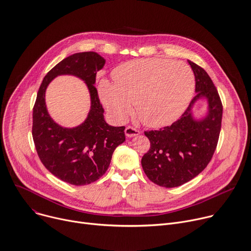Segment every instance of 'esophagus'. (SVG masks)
Here are the masks:
<instances>
[{
    "instance_id": "1",
    "label": "esophagus",
    "mask_w": 251,
    "mask_h": 251,
    "mask_svg": "<svg viewBox=\"0 0 251 251\" xmlns=\"http://www.w3.org/2000/svg\"><path fill=\"white\" fill-rule=\"evenodd\" d=\"M139 134H140V131H139V130L135 129V128H133V127H131V126H128V127L125 129V135L127 136V137H129V138L135 137V136H137V135H139Z\"/></svg>"
}]
</instances>
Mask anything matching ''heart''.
<instances>
[{
    "instance_id": "heart-1",
    "label": "heart",
    "mask_w": 251,
    "mask_h": 251,
    "mask_svg": "<svg viewBox=\"0 0 251 251\" xmlns=\"http://www.w3.org/2000/svg\"><path fill=\"white\" fill-rule=\"evenodd\" d=\"M114 84L102 80L99 97L111 117L125 121L136 104L139 119L152 128L168 126L187 109L195 89L191 68L168 59L125 63L113 73Z\"/></svg>"
}]
</instances>
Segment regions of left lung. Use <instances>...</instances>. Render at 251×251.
Returning <instances> with one entry per match:
<instances>
[{"mask_svg":"<svg viewBox=\"0 0 251 251\" xmlns=\"http://www.w3.org/2000/svg\"><path fill=\"white\" fill-rule=\"evenodd\" d=\"M195 76L196 96L180 119L160 130L146 131L150 149L141 160L147 177L155 184L172 188L186 183L207 166L219 138L222 104L217 90L203 68L188 61ZM205 99L207 114L193 115L196 102Z\"/></svg>","mask_w":251,"mask_h":251,"instance_id":"1","label":"left lung"}]
</instances>
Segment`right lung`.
<instances>
[{
  "label": "right lung",
  "instance_id": "add662e5",
  "mask_svg": "<svg viewBox=\"0 0 251 251\" xmlns=\"http://www.w3.org/2000/svg\"><path fill=\"white\" fill-rule=\"evenodd\" d=\"M105 62L96 52L76 53L65 58L44 77L33 108L32 135L40 160L54 176L76 186L88 185L103 176L114 150L125 141L124 126L114 127L106 123L94 86L96 74ZM62 75H75L84 80L90 94L87 118L73 128L56 124L46 105L49 84Z\"/></svg>",
  "mask_w": 251,
  "mask_h": 251
}]
</instances>
